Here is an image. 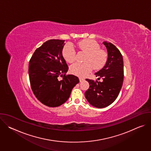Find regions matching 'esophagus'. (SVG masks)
<instances>
[{
  "mask_svg": "<svg viewBox=\"0 0 151 151\" xmlns=\"http://www.w3.org/2000/svg\"><path fill=\"white\" fill-rule=\"evenodd\" d=\"M85 79H84V78H81V77H80L79 78V81L81 82H82V81H83Z\"/></svg>",
  "mask_w": 151,
  "mask_h": 151,
  "instance_id": "34e87169",
  "label": "esophagus"
}]
</instances>
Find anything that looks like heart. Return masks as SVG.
<instances>
[{"label": "heart", "instance_id": "heart-1", "mask_svg": "<svg viewBox=\"0 0 151 151\" xmlns=\"http://www.w3.org/2000/svg\"><path fill=\"white\" fill-rule=\"evenodd\" d=\"M82 51L87 53L84 63H76L70 68V72L79 76H85L94 70H100L104 66L107 60V53L103 50L100 49L98 43L93 40H83L78 44ZM64 58L69 63H73L76 60V51L71 44L64 46L63 50Z\"/></svg>", "mask_w": 151, "mask_h": 151}]
</instances>
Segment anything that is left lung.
I'll return each instance as SVG.
<instances>
[{
	"mask_svg": "<svg viewBox=\"0 0 151 151\" xmlns=\"http://www.w3.org/2000/svg\"><path fill=\"white\" fill-rule=\"evenodd\" d=\"M108 57L105 66L96 73L102 82L86 79L90 88L85 93V98L93 106L103 108L111 104L118 96L124 81L123 58L119 50L112 43L104 41Z\"/></svg>",
	"mask_w": 151,
	"mask_h": 151,
	"instance_id": "1",
	"label": "left lung"
}]
</instances>
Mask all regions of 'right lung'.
Listing matches in <instances>:
<instances>
[{
    "instance_id": "add662e5",
    "label": "right lung",
    "mask_w": 151,
    "mask_h": 151,
    "mask_svg": "<svg viewBox=\"0 0 151 151\" xmlns=\"http://www.w3.org/2000/svg\"><path fill=\"white\" fill-rule=\"evenodd\" d=\"M64 40L51 39L37 48L29 66L32 90L36 97L48 107H57L65 103L79 83V78L67 75L68 66L62 51ZM60 76L62 79L58 78Z\"/></svg>"
}]
</instances>
